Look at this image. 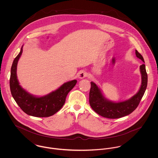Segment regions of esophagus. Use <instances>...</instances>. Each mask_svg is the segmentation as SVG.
I'll return each mask as SVG.
<instances>
[{"label": "esophagus", "mask_w": 158, "mask_h": 158, "mask_svg": "<svg viewBox=\"0 0 158 158\" xmlns=\"http://www.w3.org/2000/svg\"><path fill=\"white\" fill-rule=\"evenodd\" d=\"M78 76L79 78L83 79L87 76V73L85 71H81L80 72H79Z\"/></svg>", "instance_id": "34e87169"}]
</instances>
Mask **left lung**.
I'll use <instances>...</instances> for the list:
<instances>
[{
	"label": "left lung",
	"mask_w": 158,
	"mask_h": 158,
	"mask_svg": "<svg viewBox=\"0 0 158 158\" xmlns=\"http://www.w3.org/2000/svg\"><path fill=\"white\" fill-rule=\"evenodd\" d=\"M136 56L145 63L143 56L135 50ZM141 85L139 91L130 98L122 102H114L105 97L100 88L91 81L89 92V104L92 110L102 117L118 118L133 112L138 106L147 89L148 77L144 64L140 66Z\"/></svg>",
	"instance_id": "obj_1"
}]
</instances>
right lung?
I'll return each instance as SVG.
<instances>
[{"label": "right lung", "mask_w": 158, "mask_h": 158, "mask_svg": "<svg viewBox=\"0 0 158 158\" xmlns=\"http://www.w3.org/2000/svg\"><path fill=\"white\" fill-rule=\"evenodd\" d=\"M23 46L15 58L11 68L10 86L11 95L25 113L37 117H47L57 113L64 105L68 93L75 86L73 80L64 83L56 90L42 97H37L27 92L19 85L17 77V65L23 53Z\"/></svg>", "instance_id": "right-lung-1"}]
</instances>
